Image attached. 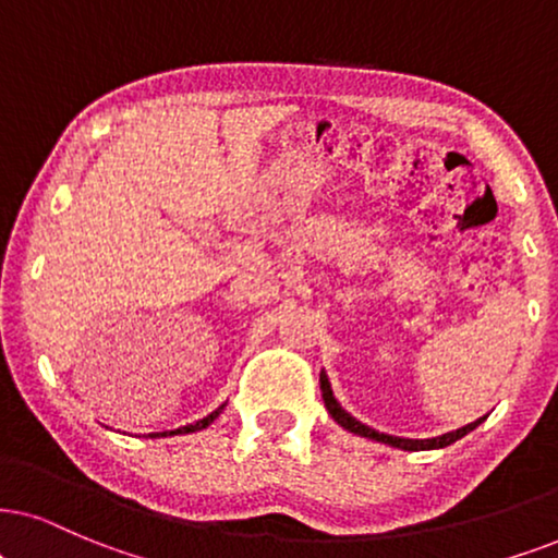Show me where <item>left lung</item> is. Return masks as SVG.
Segmentation results:
<instances>
[{
    "mask_svg": "<svg viewBox=\"0 0 558 558\" xmlns=\"http://www.w3.org/2000/svg\"><path fill=\"white\" fill-rule=\"evenodd\" d=\"M319 386H322L324 407H327V412L331 414V420H335L337 425L344 427V429H350V433H355V435H361V437H368V440L386 442V446L401 448V450H435V448H446V446H450V442L461 440L463 435H469L471 429H476L486 420V414H484V417H478L476 422H471V425H466V427H458V429H453V433L427 437V440H412V437H397V435L378 433V429H373L368 425H363V422H357L350 412H344V409L340 407V401H337L335 393H331L329 378H327V373H324V371H322V376H319Z\"/></svg>",
    "mask_w": 558,
    "mask_h": 558,
    "instance_id": "1",
    "label": "left lung"
}]
</instances>
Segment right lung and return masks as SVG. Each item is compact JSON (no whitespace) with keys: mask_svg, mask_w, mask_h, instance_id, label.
Here are the masks:
<instances>
[{"mask_svg":"<svg viewBox=\"0 0 558 558\" xmlns=\"http://www.w3.org/2000/svg\"><path fill=\"white\" fill-rule=\"evenodd\" d=\"M221 409H223V407H218V409H216V412H210V414H208V417L197 420V422H195V425H185V427H180V429H169V433H151L149 437H167V435H185V433H197V429H206V427L210 425V422H214V420L218 417V414H221Z\"/></svg>","mask_w":558,"mask_h":558,"instance_id":"right-lung-1","label":"right lung"}]
</instances>
